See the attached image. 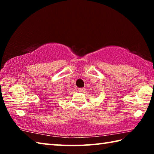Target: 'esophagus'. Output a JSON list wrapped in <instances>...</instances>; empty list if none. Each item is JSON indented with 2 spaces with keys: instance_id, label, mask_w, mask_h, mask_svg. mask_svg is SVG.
<instances>
[{
  "instance_id": "34e87169",
  "label": "esophagus",
  "mask_w": 154,
  "mask_h": 154,
  "mask_svg": "<svg viewBox=\"0 0 154 154\" xmlns=\"http://www.w3.org/2000/svg\"><path fill=\"white\" fill-rule=\"evenodd\" d=\"M78 91L79 92H85V88H78Z\"/></svg>"
}]
</instances>
